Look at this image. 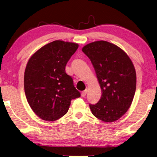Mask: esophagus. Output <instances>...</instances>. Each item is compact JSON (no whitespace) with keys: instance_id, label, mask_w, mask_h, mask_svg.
Returning a JSON list of instances; mask_svg holds the SVG:
<instances>
[{"instance_id":"34e87169","label":"esophagus","mask_w":157,"mask_h":157,"mask_svg":"<svg viewBox=\"0 0 157 157\" xmlns=\"http://www.w3.org/2000/svg\"><path fill=\"white\" fill-rule=\"evenodd\" d=\"M87 93V90H84V91H82V93H81V96H82V97H85V96H86Z\"/></svg>"}]
</instances>
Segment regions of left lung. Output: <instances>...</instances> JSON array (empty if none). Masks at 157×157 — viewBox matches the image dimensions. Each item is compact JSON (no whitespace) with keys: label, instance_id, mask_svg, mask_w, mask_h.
<instances>
[{"label":"left lung","instance_id":"obj_1","mask_svg":"<svg viewBox=\"0 0 157 157\" xmlns=\"http://www.w3.org/2000/svg\"><path fill=\"white\" fill-rule=\"evenodd\" d=\"M82 51L93 65L102 91L98 103L90 105L91 113L105 122L119 120L131 106L136 90L131 59L119 46L103 40L87 44Z\"/></svg>","mask_w":157,"mask_h":157}]
</instances>
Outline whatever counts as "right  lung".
I'll return each mask as SVG.
<instances>
[{"instance_id":"add662e5","label":"right lung","mask_w":157,"mask_h":157,"mask_svg":"<svg viewBox=\"0 0 157 157\" xmlns=\"http://www.w3.org/2000/svg\"><path fill=\"white\" fill-rule=\"evenodd\" d=\"M78 47L76 43L55 40L29 58L24 75L25 92L33 111L43 120L54 122L63 117L71 100L81 96L65 70Z\"/></svg>"}]
</instances>
